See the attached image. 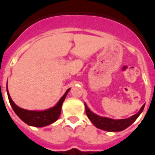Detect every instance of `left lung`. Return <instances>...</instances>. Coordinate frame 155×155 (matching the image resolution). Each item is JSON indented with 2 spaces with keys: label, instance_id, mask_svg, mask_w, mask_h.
Returning a JSON list of instances; mask_svg holds the SVG:
<instances>
[{
  "label": "left lung",
  "instance_id": "left-lung-1",
  "mask_svg": "<svg viewBox=\"0 0 155 155\" xmlns=\"http://www.w3.org/2000/svg\"><path fill=\"white\" fill-rule=\"evenodd\" d=\"M85 111L87 116L91 121L97 128L103 130L109 131V132H118V131H122L127 128L131 125L135 120L137 119L140 114L142 113L144 108V105L140 108V111L137 114L134 115L128 119H122V120H113V119L107 118V117H101L98 115L94 114L88 109L85 103Z\"/></svg>",
  "mask_w": 155,
  "mask_h": 155
}]
</instances>
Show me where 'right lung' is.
Returning a JSON list of instances; mask_svg holds the SVG:
<instances>
[{"label":"right lung","instance_id":"obj_1","mask_svg":"<svg viewBox=\"0 0 155 155\" xmlns=\"http://www.w3.org/2000/svg\"><path fill=\"white\" fill-rule=\"evenodd\" d=\"M69 91L70 88L67 90L65 94L61 97V99L59 100L57 105L53 106V108L43 111H30L21 109L15 104V102L12 101V98H11L10 94L8 93V85H7L8 99H9V102L12 105L14 112L25 124L35 127H46V126L50 125V124H53L58 120L59 116L61 113V107H62L63 102H64Z\"/></svg>","mask_w":155,"mask_h":155}]
</instances>
